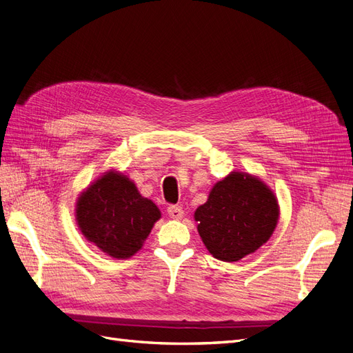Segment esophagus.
<instances>
[{"mask_svg": "<svg viewBox=\"0 0 353 353\" xmlns=\"http://www.w3.org/2000/svg\"><path fill=\"white\" fill-rule=\"evenodd\" d=\"M168 215L172 219H181L184 216V209L178 205L168 206Z\"/></svg>", "mask_w": 353, "mask_h": 353, "instance_id": "1", "label": "esophagus"}]
</instances>
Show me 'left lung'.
Wrapping results in <instances>:
<instances>
[{"label":"left lung","mask_w":353,"mask_h":353,"mask_svg":"<svg viewBox=\"0 0 353 353\" xmlns=\"http://www.w3.org/2000/svg\"><path fill=\"white\" fill-rule=\"evenodd\" d=\"M279 213L275 196L262 181L232 172L215 184L194 218L208 250L219 261L237 262L268 241Z\"/></svg>","instance_id":"left-lung-1"}]
</instances>
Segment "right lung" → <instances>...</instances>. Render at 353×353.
<instances>
[{"instance_id":"obj_1","label":"right lung","mask_w":353,"mask_h":353,"mask_svg":"<svg viewBox=\"0 0 353 353\" xmlns=\"http://www.w3.org/2000/svg\"><path fill=\"white\" fill-rule=\"evenodd\" d=\"M160 210L143 197L125 175L109 172L78 200L77 221L82 234L116 259L131 258L141 249Z\"/></svg>"}]
</instances>
